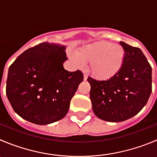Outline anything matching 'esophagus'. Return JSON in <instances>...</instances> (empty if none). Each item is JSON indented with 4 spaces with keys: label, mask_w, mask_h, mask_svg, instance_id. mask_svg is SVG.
<instances>
[{
    "label": "esophagus",
    "mask_w": 157,
    "mask_h": 157,
    "mask_svg": "<svg viewBox=\"0 0 157 157\" xmlns=\"http://www.w3.org/2000/svg\"><path fill=\"white\" fill-rule=\"evenodd\" d=\"M87 74H83V80H87Z\"/></svg>",
    "instance_id": "34e87169"
}]
</instances>
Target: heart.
Here are the masks:
<instances>
[{
  "mask_svg": "<svg viewBox=\"0 0 157 157\" xmlns=\"http://www.w3.org/2000/svg\"><path fill=\"white\" fill-rule=\"evenodd\" d=\"M123 59L124 50L121 46L104 41L84 45L77 52V60L90 63L92 75L99 80L115 75L121 67Z\"/></svg>",
  "mask_w": 157,
  "mask_h": 157,
  "instance_id": "obj_1",
  "label": "heart"
}]
</instances>
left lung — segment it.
Listing matches in <instances>:
<instances>
[{
	"label": "left lung",
	"instance_id": "1",
	"mask_svg": "<svg viewBox=\"0 0 157 157\" xmlns=\"http://www.w3.org/2000/svg\"><path fill=\"white\" fill-rule=\"evenodd\" d=\"M119 43L125 52L120 70L107 80L87 78L94 112L101 119L112 122L137 115L152 92V67L143 52L124 42Z\"/></svg>",
	"mask_w": 157,
	"mask_h": 157
}]
</instances>
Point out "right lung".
Listing matches in <instances>:
<instances>
[{
  "label": "right lung",
  "mask_w": 157,
  "mask_h": 157,
  "mask_svg": "<svg viewBox=\"0 0 157 157\" xmlns=\"http://www.w3.org/2000/svg\"><path fill=\"white\" fill-rule=\"evenodd\" d=\"M65 49L42 42L22 52L10 66L6 94L19 116L47 125L67 115L83 75L79 70L70 72L63 68Z\"/></svg>",
  "instance_id": "1"
}]
</instances>
